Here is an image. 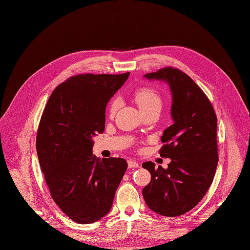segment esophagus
<instances>
[{"label": "esophagus", "mask_w": 250, "mask_h": 250, "mask_svg": "<svg viewBox=\"0 0 250 250\" xmlns=\"http://www.w3.org/2000/svg\"><path fill=\"white\" fill-rule=\"evenodd\" d=\"M127 165H128V168H137V167L140 166L137 162H135V161H133V160L127 161Z\"/></svg>", "instance_id": "1"}]
</instances>
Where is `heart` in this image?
Listing matches in <instances>:
<instances>
[{"label": "heart", "instance_id": "1", "mask_svg": "<svg viewBox=\"0 0 250 250\" xmlns=\"http://www.w3.org/2000/svg\"><path fill=\"white\" fill-rule=\"evenodd\" d=\"M134 98L139 105L140 109L145 113L154 108H161L162 105V98L159 94V92L153 87L143 86L139 87L134 92ZM118 100L113 98L108 105V111L110 114H114L118 108Z\"/></svg>", "mask_w": 250, "mask_h": 250}]
</instances>
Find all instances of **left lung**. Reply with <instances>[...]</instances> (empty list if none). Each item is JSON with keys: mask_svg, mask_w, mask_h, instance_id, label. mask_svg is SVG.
I'll return each instance as SVG.
<instances>
[{"mask_svg": "<svg viewBox=\"0 0 250 250\" xmlns=\"http://www.w3.org/2000/svg\"><path fill=\"white\" fill-rule=\"evenodd\" d=\"M145 76L169 84L174 124L164 130L159 150L171 159L168 168L151 161L142 165L151 173L143 196L153 212L177 217L198 205L213 182L219 161L217 115L205 92L181 70L165 67Z\"/></svg>", "mask_w": 250, "mask_h": 250, "instance_id": "8db88e82", "label": "left lung"}]
</instances>
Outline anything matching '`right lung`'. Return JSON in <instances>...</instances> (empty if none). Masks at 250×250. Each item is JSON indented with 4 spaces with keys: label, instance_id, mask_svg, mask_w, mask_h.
Here are the masks:
<instances>
[{
    "label": "right lung",
    "instance_id": "obj_1",
    "mask_svg": "<svg viewBox=\"0 0 250 250\" xmlns=\"http://www.w3.org/2000/svg\"><path fill=\"white\" fill-rule=\"evenodd\" d=\"M80 74L50 94L36 135V151L52 200L79 224H90L111 208L127 168L123 158L99 159L93 136L105 127V107L128 78Z\"/></svg>",
    "mask_w": 250,
    "mask_h": 250
}]
</instances>
